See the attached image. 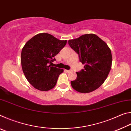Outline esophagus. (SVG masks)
<instances>
[{
  "label": "esophagus",
  "instance_id": "1",
  "mask_svg": "<svg viewBox=\"0 0 131 131\" xmlns=\"http://www.w3.org/2000/svg\"><path fill=\"white\" fill-rule=\"evenodd\" d=\"M65 72H68V73H69V72H72V70H65Z\"/></svg>",
  "mask_w": 131,
  "mask_h": 131
}]
</instances>
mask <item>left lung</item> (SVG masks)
I'll use <instances>...</instances> for the list:
<instances>
[{
	"label": "left lung",
	"mask_w": 131,
	"mask_h": 131,
	"mask_svg": "<svg viewBox=\"0 0 131 131\" xmlns=\"http://www.w3.org/2000/svg\"><path fill=\"white\" fill-rule=\"evenodd\" d=\"M70 47L79 55L84 69L76 72L71 81L73 89L81 93L94 91L107 78L112 67V55L105 41L95 34H85L68 41Z\"/></svg>",
	"instance_id": "left-lung-1"
}]
</instances>
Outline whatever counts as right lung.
Listing matches in <instances>:
<instances>
[{
  "label": "right lung",
  "mask_w": 131,
  "mask_h": 131,
  "mask_svg": "<svg viewBox=\"0 0 131 131\" xmlns=\"http://www.w3.org/2000/svg\"><path fill=\"white\" fill-rule=\"evenodd\" d=\"M66 40L41 33L26 42L21 52V65L25 77L37 90L47 91L55 87L62 69L51 66L54 57L65 47Z\"/></svg>",
  "instance_id": "right-lung-1"
}]
</instances>
